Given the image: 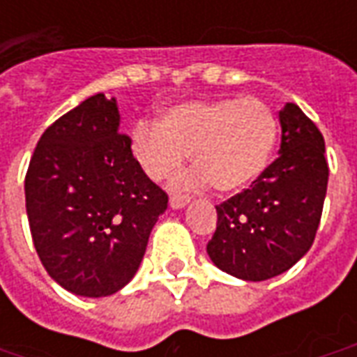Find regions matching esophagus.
<instances>
[{
	"label": "esophagus",
	"instance_id": "obj_1",
	"mask_svg": "<svg viewBox=\"0 0 357 357\" xmlns=\"http://www.w3.org/2000/svg\"><path fill=\"white\" fill-rule=\"evenodd\" d=\"M187 204H189V197H181V195H174V197H170V208L172 210L185 208Z\"/></svg>",
	"mask_w": 357,
	"mask_h": 357
}]
</instances>
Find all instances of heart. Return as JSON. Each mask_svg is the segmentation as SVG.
<instances>
[{
	"instance_id": "heart-1",
	"label": "heart",
	"mask_w": 357,
	"mask_h": 357,
	"mask_svg": "<svg viewBox=\"0 0 357 357\" xmlns=\"http://www.w3.org/2000/svg\"><path fill=\"white\" fill-rule=\"evenodd\" d=\"M277 120L258 99L178 102L160 122H137L130 149L149 178L160 181L185 164L193 170L178 185L199 189L214 183L222 193L245 189L262 176L277 143Z\"/></svg>"
}]
</instances>
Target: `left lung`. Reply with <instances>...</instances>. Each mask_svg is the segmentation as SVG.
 Here are the masks:
<instances>
[{
    "label": "left lung",
    "mask_w": 357,
    "mask_h": 357,
    "mask_svg": "<svg viewBox=\"0 0 357 357\" xmlns=\"http://www.w3.org/2000/svg\"><path fill=\"white\" fill-rule=\"evenodd\" d=\"M281 147L255 185L216 206L210 260L243 281H266L291 269L314 243L329 166L317 126L298 105L279 110Z\"/></svg>",
    "instance_id": "1"
}]
</instances>
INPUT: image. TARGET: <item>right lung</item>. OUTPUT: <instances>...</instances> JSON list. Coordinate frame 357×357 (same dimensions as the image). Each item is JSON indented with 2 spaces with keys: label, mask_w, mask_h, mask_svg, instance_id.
Here are the masks:
<instances>
[{
  "label": "right lung",
  "mask_w": 357,
  "mask_h": 357,
  "mask_svg": "<svg viewBox=\"0 0 357 357\" xmlns=\"http://www.w3.org/2000/svg\"><path fill=\"white\" fill-rule=\"evenodd\" d=\"M26 214L50 277L76 296L114 294L137 273L168 195L135 162L114 97L91 95L43 132Z\"/></svg>",
  "instance_id": "right-lung-1"
}]
</instances>
